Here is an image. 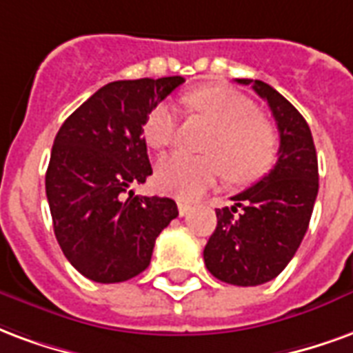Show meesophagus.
<instances>
[{
    "instance_id": "1",
    "label": "esophagus",
    "mask_w": 353,
    "mask_h": 353,
    "mask_svg": "<svg viewBox=\"0 0 353 353\" xmlns=\"http://www.w3.org/2000/svg\"><path fill=\"white\" fill-rule=\"evenodd\" d=\"M176 207H179V214L180 216H186L188 212L192 210V205H190V203H186V201H179V203H176Z\"/></svg>"
}]
</instances>
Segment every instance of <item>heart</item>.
I'll use <instances>...</instances> for the list:
<instances>
[{"mask_svg":"<svg viewBox=\"0 0 353 353\" xmlns=\"http://www.w3.org/2000/svg\"><path fill=\"white\" fill-rule=\"evenodd\" d=\"M190 109L216 125L207 152L194 158L173 152L158 163V186L180 199H194L212 188L225 171L233 182H248L267 173L276 158V135L258 107L239 92L225 86L195 90L186 97ZM179 130V112L173 103H159L145 122V139L152 148L173 145Z\"/></svg>","mask_w":353,"mask_h":353,"instance_id":"1","label":"heart"}]
</instances>
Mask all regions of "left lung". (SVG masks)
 <instances>
[{
    "instance_id": "left-lung-1",
    "label": "left lung",
    "mask_w": 353,
    "mask_h": 353,
    "mask_svg": "<svg viewBox=\"0 0 353 353\" xmlns=\"http://www.w3.org/2000/svg\"><path fill=\"white\" fill-rule=\"evenodd\" d=\"M250 84L271 107L280 133L276 165L254 186L231 197L233 207L216 210L214 233L203 258L212 276L233 285H259L276 279L307 233L318 195V156L305 118L276 90Z\"/></svg>"
}]
</instances>
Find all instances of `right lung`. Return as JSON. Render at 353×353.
Masks as SVG:
<instances>
[{"label":"right lung","instance_id":"right-lung-1","mask_svg":"<svg viewBox=\"0 0 353 353\" xmlns=\"http://www.w3.org/2000/svg\"><path fill=\"white\" fill-rule=\"evenodd\" d=\"M182 82H109L61 123L46 169V199L61 252L82 276L117 284L141 274L158 235L179 216L173 199L133 195L130 188L152 174L146 117Z\"/></svg>","mask_w":353,"mask_h":353}]
</instances>
